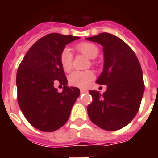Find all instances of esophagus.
Instances as JSON below:
<instances>
[{
  "instance_id": "obj_1",
  "label": "esophagus",
  "mask_w": 158,
  "mask_h": 158,
  "mask_svg": "<svg viewBox=\"0 0 158 158\" xmlns=\"http://www.w3.org/2000/svg\"><path fill=\"white\" fill-rule=\"evenodd\" d=\"M87 92H88L87 89H80V93H81V94H84V93H87Z\"/></svg>"
}]
</instances>
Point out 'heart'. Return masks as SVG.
<instances>
[{"label": "heart", "instance_id": "heart-1", "mask_svg": "<svg viewBox=\"0 0 158 158\" xmlns=\"http://www.w3.org/2000/svg\"><path fill=\"white\" fill-rule=\"evenodd\" d=\"M76 50L90 59L96 58L99 54V48L94 43H81L76 46ZM60 62L64 72H69L72 69L73 54L70 49L64 48L60 55ZM94 73L92 70L74 71L69 74V83L72 86L85 88L94 79Z\"/></svg>", "mask_w": 158, "mask_h": 158}]
</instances>
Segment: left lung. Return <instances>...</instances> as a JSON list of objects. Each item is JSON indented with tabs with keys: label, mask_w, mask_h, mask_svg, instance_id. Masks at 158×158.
Segmentation results:
<instances>
[{
	"label": "left lung",
	"mask_w": 158,
	"mask_h": 158,
	"mask_svg": "<svg viewBox=\"0 0 158 158\" xmlns=\"http://www.w3.org/2000/svg\"><path fill=\"white\" fill-rule=\"evenodd\" d=\"M86 39L102 46L103 70L96 82L106 85L102 94L89 91L93 102L88 114L102 130H120L131 122L139 109L144 92L141 65L134 51L116 36L102 33Z\"/></svg>",
	"instance_id": "obj_1"
}]
</instances>
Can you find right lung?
I'll return each instance as SVG.
<instances>
[{"instance_id":"obj_1","label":"right lung","mask_w":158,"mask_h":158,"mask_svg":"<svg viewBox=\"0 0 158 158\" xmlns=\"http://www.w3.org/2000/svg\"><path fill=\"white\" fill-rule=\"evenodd\" d=\"M79 37L53 33L38 40L28 51L17 70L18 103L24 117L33 127L52 132L67 122L80 91L67 86L60 55L68 43ZM54 82L63 86L59 93Z\"/></svg>"}]
</instances>
